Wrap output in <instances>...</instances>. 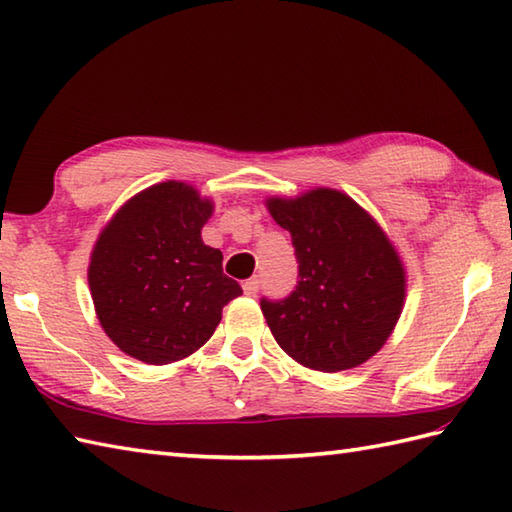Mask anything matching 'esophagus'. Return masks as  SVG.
<instances>
[{"label":"esophagus","instance_id":"1","mask_svg":"<svg viewBox=\"0 0 512 512\" xmlns=\"http://www.w3.org/2000/svg\"><path fill=\"white\" fill-rule=\"evenodd\" d=\"M242 288H244V292L248 297H255L257 295V290H259V279L257 277H250V279H246L244 284H242Z\"/></svg>","mask_w":512,"mask_h":512}]
</instances>
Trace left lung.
I'll return each mask as SVG.
<instances>
[{"label":"left lung","mask_w":512,"mask_h":512,"mask_svg":"<svg viewBox=\"0 0 512 512\" xmlns=\"http://www.w3.org/2000/svg\"><path fill=\"white\" fill-rule=\"evenodd\" d=\"M266 204L290 233L299 264V281L286 299H262L275 341L319 372L365 363L394 332L405 301L396 248L372 215L336 189Z\"/></svg>","instance_id":"8db88e82"}]
</instances>
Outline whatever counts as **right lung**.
<instances>
[{"mask_svg":"<svg viewBox=\"0 0 512 512\" xmlns=\"http://www.w3.org/2000/svg\"><path fill=\"white\" fill-rule=\"evenodd\" d=\"M213 202L184 182L127 200L96 239L88 281L105 334L149 365L187 358L211 339L222 308L242 295L222 253L202 242Z\"/></svg>","mask_w":512,"mask_h":512,"instance_id":"1","label":"right lung"}]
</instances>
